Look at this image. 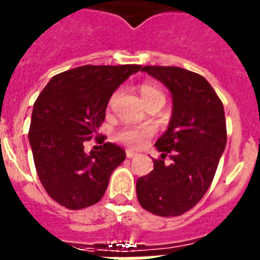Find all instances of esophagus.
<instances>
[{"mask_svg": "<svg viewBox=\"0 0 260 260\" xmlns=\"http://www.w3.org/2000/svg\"><path fill=\"white\" fill-rule=\"evenodd\" d=\"M126 156H127V158H133V157H137V156H138V153L133 152V150H127V152H126Z\"/></svg>", "mask_w": 260, "mask_h": 260, "instance_id": "1", "label": "esophagus"}]
</instances>
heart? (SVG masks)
<instances>
[{"label": "heart", "instance_id": "obj_1", "mask_svg": "<svg viewBox=\"0 0 260 260\" xmlns=\"http://www.w3.org/2000/svg\"><path fill=\"white\" fill-rule=\"evenodd\" d=\"M140 93L142 99H144V102H148V100L154 98L164 99V94H162L161 90L156 88L154 85H152V84H142L140 86ZM114 98H115V94L112 96L110 103H112ZM150 137H152V130L149 127H142V126L123 127L116 134L118 141H120L122 144H124L128 148H141V146H144Z\"/></svg>", "mask_w": 260, "mask_h": 260}]
</instances>
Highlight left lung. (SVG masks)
<instances>
[{
    "label": "left lung",
    "mask_w": 260,
    "mask_h": 260,
    "mask_svg": "<svg viewBox=\"0 0 260 260\" xmlns=\"http://www.w3.org/2000/svg\"><path fill=\"white\" fill-rule=\"evenodd\" d=\"M142 72L171 90L174 108L170 126L156 142L161 157L137 180V197L149 213L176 217L192 209L212 184L226 145L224 106L201 74L176 66H145Z\"/></svg>",
    "instance_id": "8db88e82"
}]
</instances>
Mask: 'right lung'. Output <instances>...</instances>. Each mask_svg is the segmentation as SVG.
<instances>
[{
  "instance_id": "right-lung-1",
  "label": "right lung",
  "mask_w": 260,
  "mask_h": 260,
  "mask_svg": "<svg viewBox=\"0 0 260 260\" xmlns=\"http://www.w3.org/2000/svg\"><path fill=\"white\" fill-rule=\"evenodd\" d=\"M140 65H85L54 76L36 99L29 126L35 168L47 194L70 210L103 198L110 176L126 158L123 149L104 137L100 150L84 146L106 119L112 93Z\"/></svg>"
}]
</instances>
